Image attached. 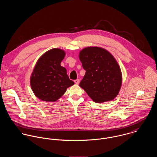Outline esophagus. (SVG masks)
<instances>
[{
	"label": "esophagus",
	"instance_id": "34e87169",
	"mask_svg": "<svg viewBox=\"0 0 157 157\" xmlns=\"http://www.w3.org/2000/svg\"><path fill=\"white\" fill-rule=\"evenodd\" d=\"M74 82H75V84L78 85V84H79V83H80V79H77V80H74Z\"/></svg>",
	"mask_w": 157,
	"mask_h": 157
}]
</instances>
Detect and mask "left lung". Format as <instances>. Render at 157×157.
Returning <instances> with one entry per match:
<instances>
[{"mask_svg":"<svg viewBox=\"0 0 157 157\" xmlns=\"http://www.w3.org/2000/svg\"><path fill=\"white\" fill-rule=\"evenodd\" d=\"M79 59L86 71L80 86L96 103L115 98L121 88L122 74L112 54L104 48L90 46L80 51Z\"/></svg>","mask_w":157,"mask_h":157,"instance_id":"1","label":"left lung"}]
</instances>
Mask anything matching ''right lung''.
<instances>
[{"label":"right lung","instance_id":"add662e5","mask_svg":"<svg viewBox=\"0 0 157 157\" xmlns=\"http://www.w3.org/2000/svg\"><path fill=\"white\" fill-rule=\"evenodd\" d=\"M65 52L59 48L46 51L37 60L30 78L35 95L45 101H56L74 82L69 78L65 67L60 63Z\"/></svg>","mask_w":157,"mask_h":157}]
</instances>
